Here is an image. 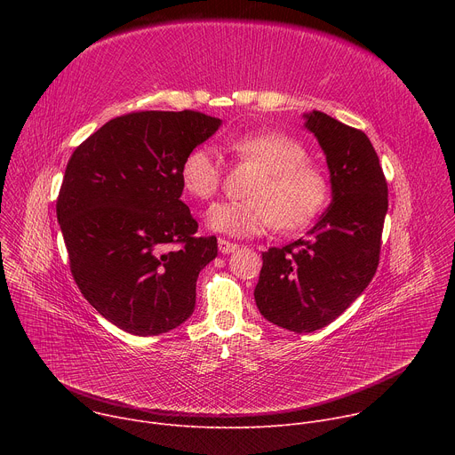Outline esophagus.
<instances>
[{
	"instance_id": "34e87169",
	"label": "esophagus",
	"mask_w": 455,
	"mask_h": 455,
	"mask_svg": "<svg viewBox=\"0 0 455 455\" xmlns=\"http://www.w3.org/2000/svg\"><path fill=\"white\" fill-rule=\"evenodd\" d=\"M218 248H220L221 253H232V251H235V250L239 248V244L230 243V241H227V239H220V241H218Z\"/></svg>"
}]
</instances>
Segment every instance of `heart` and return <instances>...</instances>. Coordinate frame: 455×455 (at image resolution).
I'll list each match as a JSON object with an SVG mask.
<instances>
[{
	"mask_svg": "<svg viewBox=\"0 0 455 455\" xmlns=\"http://www.w3.org/2000/svg\"><path fill=\"white\" fill-rule=\"evenodd\" d=\"M228 149L241 160L261 169L250 188L248 200H225L205 212L212 232L230 237H253L281 228H299L316 216L326 204L328 181L315 165L307 164L306 148L277 132L235 137ZM183 190L192 198L207 200L221 181V160L214 148L200 146L188 151L180 169Z\"/></svg>",
	"mask_w": 455,
	"mask_h": 455,
	"instance_id": "b5f03b06",
	"label": "heart"
}]
</instances>
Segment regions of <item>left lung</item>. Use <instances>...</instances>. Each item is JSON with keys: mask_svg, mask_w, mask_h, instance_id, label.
I'll list each match as a JSON object with an SVG mask.
<instances>
[{"mask_svg": "<svg viewBox=\"0 0 455 455\" xmlns=\"http://www.w3.org/2000/svg\"><path fill=\"white\" fill-rule=\"evenodd\" d=\"M302 116L326 156L331 204L306 237L263 251L253 290L261 315L293 333L328 326L369 286L388 207L387 181L367 135L326 113Z\"/></svg>", "mask_w": 455, "mask_h": 455, "instance_id": "1", "label": "left lung"}]
</instances>
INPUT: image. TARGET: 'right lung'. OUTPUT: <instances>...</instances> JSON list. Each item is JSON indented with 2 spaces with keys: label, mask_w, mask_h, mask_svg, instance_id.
I'll use <instances>...</instances> for the list:
<instances>
[{
  "label": "right lung",
  "mask_w": 455,
  "mask_h": 455,
  "mask_svg": "<svg viewBox=\"0 0 455 455\" xmlns=\"http://www.w3.org/2000/svg\"><path fill=\"white\" fill-rule=\"evenodd\" d=\"M221 120L198 111H139L106 122L72 155L57 221L84 299L116 328L151 337L183 323L216 237L180 200L183 158ZM180 243L167 251L171 243Z\"/></svg>",
  "instance_id": "right-lung-1"
}]
</instances>
